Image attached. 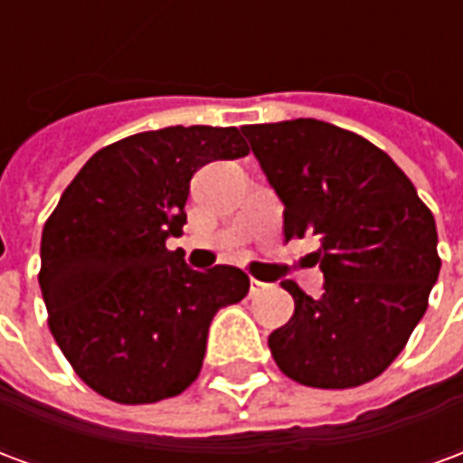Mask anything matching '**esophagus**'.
Returning a JSON list of instances; mask_svg holds the SVG:
<instances>
[{
	"mask_svg": "<svg viewBox=\"0 0 463 463\" xmlns=\"http://www.w3.org/2000/svg\"><path fill=\"white\" fill-rule=\"evenodd\" d=\"M268 290V285L260 280H250V295H260V292Z\"/></svg>",
	"mask_w": 463,
	"mask_h": 463,
	"instance_id": "34e87169",
	"label": "esophagus"
}]
</instances>
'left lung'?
<instances>
[{"mask_svg":"<svg viewBox=\"0 0 463 463\" xmlns=\"http://www.w3.org/2000/svg\"><path fill=\"white\" fill-rule=\"evenodd\" d=\"M285 205V241L320 235L325 292L280 282L295 312L268 337L282 374L349 389L379 377L424 317L439 278L437 222L404 171L357 133L315 118L242 126Z\"/></svg>","mask_w":463,"mask_h":463,"instance_id":"8db88e82","label":"left lung"}]
</instances>
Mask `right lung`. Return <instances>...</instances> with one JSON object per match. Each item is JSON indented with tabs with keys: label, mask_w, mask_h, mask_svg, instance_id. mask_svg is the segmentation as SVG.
<instances>
[{
	"label": "right lung",
	"mask_w": 463,
	"mask_h": 463,
	"mask_svg": "<svg viewBox=\"0 0 463 463\" xmlns=\"http://www.w3.org/2000/svg\"><path fill=\"white\" fill-rule=\"evenodd\" d=\"M250 148L241 131L168 126L96 151L42 232L39 288L49 330L89 387L118 404L175 397L201 374L215 312L250 278L232 265L191 270L181 235L193 173Z\"/></svg>",
	"instance_id": "add662e5"
}]
</instances>
